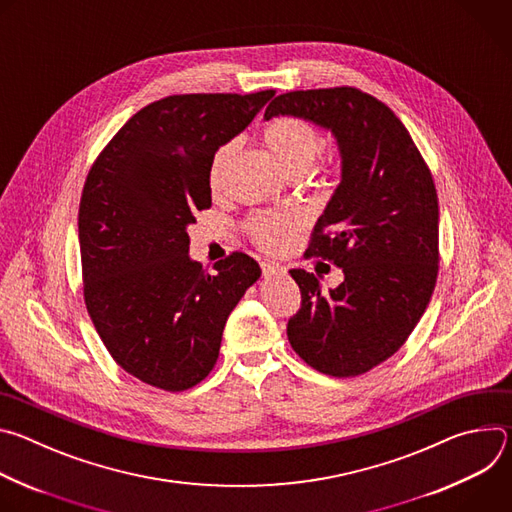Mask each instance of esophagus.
<instances>
[{
	"mask_svg": "<svg viewBox=\"0 0 512 512\" xmlns=\"http://www.w3.org/2000/svg\"><path fill=\"white\" fill-rule=\"evenodd\" d=\"M261 271H263V277H273V275H283L285 269L281 265H275V263H261Z\"/></svg>",
	"mask_w": 512,
	"mask_h": 512,
	"instance_id": "esophagus-1",
	"label": "esophagus"
}]
</instances>
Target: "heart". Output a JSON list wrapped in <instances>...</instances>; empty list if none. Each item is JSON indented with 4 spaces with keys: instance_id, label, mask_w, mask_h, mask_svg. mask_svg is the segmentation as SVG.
I'll return each instance as SVG.
<instances>
[{
    "instance_id": "obj_1",
    "label": "heart",
    "mask_w": 512,
    "mask_h": 512,
    "mask_svg": "<svg viewBox=\"0 0 512 512\" xmlns=\"http://www.w3.org/2000/svg\"><path fill=\"white\" fill-rule=\"evenodd\" d=\"M267 148L291 176L320 174L324 160H316L322 148L320 131L302 117H277L263 127ZM237 152V143L227 141L218 145L208 164V184L212 190L221 186L225 172ZM304 225L300 210H265L251 216L245 229L251 241L269 253L285 249Z\"/></svg>"
}]
</instances>
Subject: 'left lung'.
Instances as JSON below:
<instances>
[{"label": "left lung", "mask_w": 512, "mask_h": 512, "mask_svg": "<svg viewBox=\"0 0 512 512\" xmlns=\"http://www.w3.org/2000/svg\"><path fill=\"white\" fill-rule=\"evenodd\" d=\"M296 115L332 129L342 182L318 218L306 257L344 271L324 294L314 273L291 269L302 306L287 338L312 369L346 379L375 369L409 338L440 269V208L421 152L399 117L356 87L277 95L265 119Z\"/></svg>", "instance_id": "8db88e82"}]
</instances>
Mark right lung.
Returning a JSON list of instances; mask_svg holds the SVG:
<instances>
[{"instance_id":"right-lung-1","label":"right lung","mask_w":512,"mask_h":512,"mask_svg":"<svg viewBox=\"0 0 512 512\" xmlns=\"http://www.w3.org/2000/svg\"><path fill=\"white\" fill-rule=\"evenodd\" d=\"M273 89L170 95L139 109L93 162L79 206L83 296L119 367L156 389H192L214 369L229 314L259 275L233 251L206 273L186 227L212 204L208 164Z\"/></svg>"}]
</instances>
